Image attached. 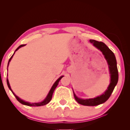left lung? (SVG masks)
I'll return each mask as SVG.
<instances>
[{
    "mask_svg": "<svg viewBox=\"0 0 130 130\" xmlns=\"http://www.w3.org/2000/svg\"><path fill=\"white\" fill-rule=\"evenodd\" d=\"M90 42L102 53L106 60L107 61L108 67H109V73L111 74L110 84L108 86L107 89L102 95L95 98L86 99H80L76 96L74 92L73 94L74 99L79 104L85 106H96L105 102L109 99L110 96L112 93L113 89H114L115 86L118 83V69H117L116 58H115V55L112 51L102 42H99L93 40H90Z\"/></svg>",
    "mask_w": 130,
    "mask_h": 130,
    "instance_id": "obj_1",
    "label": "left lung"
}]
</instances>
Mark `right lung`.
I'll return each instance as SVG.
<instances>
[{
    "label": "right lung",
    "mask_w": 130,
    "mask_h": 130,
    "mask_svg": "<svg viewBox=\"0 0 130 130\" xmlns=\"http://www.w3.org/2000/svg\"><path fill=\"white\" fill-rule=\"evenodd\" d=\"M24 45H24V44H22V45H19V47L17 48V50H16L15 52H14L13 54H15V53L16 52V51H17L18 50L19 48H20L21 47H23V46H24ZM13 54L12 55L11 57L10 58L9 60V62H8V67L9 64V62L10 61V60H11L12 58V57H13ZM63 77V76H61V77H60L59 78H58V79L56 81V82H55V83H54V85H53L52 88H51V89H50V90L49 93H48V95H47V97L45 98V99H44V100L43 101H42V102H38V103H29V102H25V101H24V100H22V99H20L18 96H17L16 95L15 93H13V91H12V90L11 89V88H10V86L9 82V80H8V79H7V84H8V88H9V89L12 91V93H13V95H15V96L16 98H17V100L19 102L21 103V104H23V105H25L30 106H43V105H45L47 104L48 103H49L50 102V101L51 100V99H52V96H53V92H54V90H55V89L56 88V87L57 86V85H58V82H59V81L60 80H61V78Z\"/></svg>",
    "instance_id": "obj_1"
}]
</instances>
